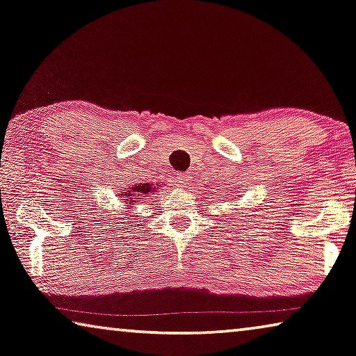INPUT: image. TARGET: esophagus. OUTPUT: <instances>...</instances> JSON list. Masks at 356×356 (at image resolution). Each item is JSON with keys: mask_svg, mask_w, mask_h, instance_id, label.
<instances>
[{"mask_svg": "<svg viewBox=\"0 0 356 356\" xmlns=\"http://www.w3.org/2000/svg\"><path fill=\"white\" fill-rule=\"evenodd\" d=\"M172 182L176 187H187V184L190 182V177H188V174H185V172H176Z\"/></svg>", "mask_w": 356, "mask_h": 356, "instance_id": "obj_1", "label": "esophagus"}]
</instances>
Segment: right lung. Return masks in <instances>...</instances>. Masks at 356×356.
I'll list each match as a JSON object with an SVG mask.
<instances>
[{
  "instance_id": "right-lung-1",
  "label": "right lung",
  "mask_w": 356,
  "mask_h": 356,
  "mask_svg": "<svg viewBox=\"0 0 356 356\" xmlns=\"http://www.w3.org/2000/svg\"><path fill=\"white\" fill-rule=\"evenodd\" d=\"M155 191H156L155 184L150 185L149 182L147 184L143 182V184L131 185V187H129V190H123L122 193H118V198H120V196H123V198H127L125 200L127 204L129 207L134 209V206H136V200H143L145 195H154Z\"/></svg>"
}]
</instances>
